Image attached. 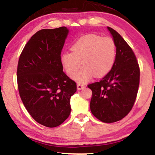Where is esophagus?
Returning <instances> with one entry per match:
<instances>
[{
    "mask_svg": "<svg viewBox=\"0 0 155 155\" xmlns=\"http://www.w3.org/2000/svg\"><path fill=\"white\" fill-rule=\"evenodd\" d=\"M84 87H85V85H84V84H80V83L77 84V89H78V90H82V89L84 88Z\"/></svg>",
    "mask_w": 155,
    "mask_h": 155,
    "instance_id": "34e87169",
    "label": "esophagus"
}]
</instances>
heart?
I'll use <instances>...</instances> for the list:
<instances>
[{"mask_svg": "<svg viewBox=\"0 0 155 155\" xmlns=\"http://www.w3.org/2000/svg\"><path fill=\"white\" fill-rule=\"evenodd\" d=\"M72 52L67 51L61 56L65 71L73 76L83 65L73 79L78 82H86L92 77H102L113 68L117 56L114 41L109 37L87 34L80 37L73 44Z\"/></svg>", "mask_w": 155, "mask_h": 155, "instance_id": "obj_1", "label": "heart"}]
</instances>
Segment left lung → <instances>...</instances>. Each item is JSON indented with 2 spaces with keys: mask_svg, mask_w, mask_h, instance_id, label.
<instances>
[{
  "mask_svg": "<svg viewBox=\"0 0 155 155\" xmlns=\"http://www.w3.org/2000/svg\"><path fill=\"white\" fill-rule=\"evenodd\" d=\"M117 47L112 69L99 82L87 87L92 91L90 107L94 117L103 123L119 121L132 108L140 83V68L129 45L114 29L107 27Z\"/></svg>",
  "mask_w": 155,
  "mask_h": 155,
  "instance_id": "left-lung-1",
  "label": "left lung"
}]
</instances>
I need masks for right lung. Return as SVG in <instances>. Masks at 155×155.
Returning <instances> with one entry per match:
<instances>
[{
	"mask_svg": "<svg viewBox=\"0 0 155 155\" xmlns=\"http://www.w3.org/2000/svg\"><path fill=\"white\" fill-rule=\"evenodd\" d=\"M69 30L44 29L24 47L17 70L19 94L31 117L48 128L58 126L71 111L76 84L63 72L61 53Z\"/></svg>",
	"mask_w": 155,
	"mask_h": 155,
	"instance_id": "add662e5",
	"label": "right lung"
}]
</instances>
